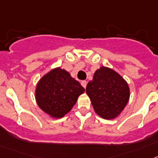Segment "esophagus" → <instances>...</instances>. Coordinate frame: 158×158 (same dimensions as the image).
<instances>
[{"mask_svg": "<svg viewBox=\"0 0 158 158\" xmlns=\"http://www.w3.org/2000/svg\"><path fill=\"white\" fill-rule=\"evenodd\" d=\"M81 85L83 87H84V88H85V87H86V85H87V82L85 81H82L81 82Z\"/></svg>", "mask_w": 158, "mask_h": 158, "instance_id": "34e87169", "label": "esophagus"}]
</instances>
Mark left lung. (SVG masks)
<instances>
[{
    "mask_svg": "<svg viewBox=\"0 0 158 158\" xmlns=\"http://www.w3.org/2000/svg\"><path fill=\"white\" fill-rule=\"evenodd\" d=\"M85 91L94 111L106 119L118 116L127 105L130 96L127 82L116 72L106 67L95 72Z\"/></svg>",
    "mask_w": 158,
    "mask_h": 158,
    "instance_id": "8db88e82",
    "label": "left lung"
}]
</instances>
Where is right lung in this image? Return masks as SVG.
Segmentation results:
<instances>
[{
  "label": "right lung",
  "instance_id": "obj_1",
  "mask_svg": "<svg viewBox=\"0 0 158 158\" xmlns=\"http://www.w3.org/2000/svg\"><path fill=\"white\" fill-rule=\"evenodd\" d=\"M85 89L66 70L57 68L40 79L35 91L38 105L55 118H61L71 110Z\"/></svg>",
  "mask_w": 158,
  "mask_h": 158
}]
</instances>
